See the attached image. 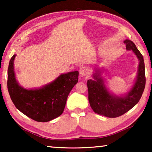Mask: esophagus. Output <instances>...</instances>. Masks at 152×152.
I'll return each instance as SVG.
<instances>
[{
	"label": "esophagus",
	"mask_w": 152,
	"mask_h": 152,
	"mask_svg": "<svg viewBox=\"0 0 152 152\" xmlns=\"http://www.w3.org/2000/svg\"><path fill=\"white\" fill-rule=\"evenodd\" d=\"M80 74L82 76H88L89 75V69L86 67H82L80 69Z\"/></svg>",
	"instance_id": "1"
}]
</instances>
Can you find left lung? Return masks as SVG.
Listing matches in <instances>:
<instances>
[{"label":"left lung","instance_id":"obj_1","mask_svg":"<svg viewBox=\"0 0 152 152\" xmlns=\"http://www.w3.org/2000/svg\"><path fill=\"white\" fill-rule=\"evenodd\" d=\"M126 48L132 50L139 60L138 75L132 90L125 96L117 97L110 94L100 77V72L97 70L93 74L95 80L87 82L88 90V101L92 109L99 115L108 118H117L132 109L138 102L144 91L145 78V63L142 54L136 45L130 40H125Z\"/></svg>","mask_w":152,"mask_h":152}]
</instances>
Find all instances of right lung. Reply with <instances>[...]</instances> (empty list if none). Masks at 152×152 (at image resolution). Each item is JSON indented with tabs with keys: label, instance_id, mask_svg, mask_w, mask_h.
I'll return each instance as SVG.
<instances>
[{
	"label": "right lung",
	"instance_id": "obj_1",
	"mask_svg": "<svg viewBox=\"0 0 152 152\" xmlns=\"http://www.w3.org/2000/svg\"><path fill=\"white\" fill-rule=\"evenodd\" d=\"M12 56L7 70V89L15 107L37 122H45L63 113L70 91L78 82L79 72L62 74L53 82L34 90L22 88L16 82Z\"/></svg>",
	"mask_w": 152,
	"mask_h": 152
}]
</instances>
